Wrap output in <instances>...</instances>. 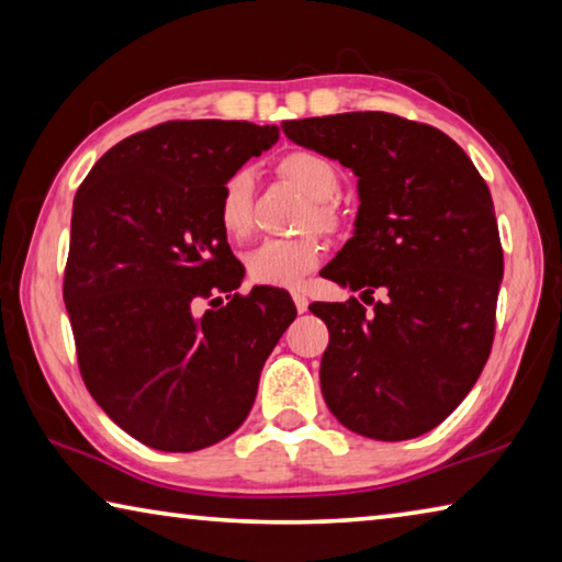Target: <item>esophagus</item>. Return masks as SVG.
<instances>
[{"instance_id":"obj_1","label":"esophagus","mask_w":562,"mask_h":562,"mask_svg":"<svg viewBox=\"0 0 562 562\" xmlns=\"http://www.w3.org/2000/svg\"><path fill=\"white\" fill-rule=\"evenodd\" d=\"M292 300H294V307H297L300 315H304V312H307V304H310L307 294H302V292H292Z\"/></svg>"}]
</instances>
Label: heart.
Returning a JSON list of instances; mask_svg holds the SVG:
<instances>
[{"label":"heart","instance_id":"heart-1","mask_svg":"<svg viewBox=\"0 0 562 562\" xmlns=\"http://www.w3.org/2000/svg\"><path fill=\"white\" fill-rule=\"evenodd\" d=\"M284 183H290L310 198V207L302 215V231L335 235L341 227V215L331 198L339 190V168L335 160L317 154L312 148H292L274 164ZM255 207V180L250 170H235L225 178L217 195V221L223 231L243 240L252 231ZM325 247L315 235L290 237V240H265L247 255V274L252 282L270 288H297L317 268Z\"/></svg>","mask_w":562,"mask_h":562}]
</instances>
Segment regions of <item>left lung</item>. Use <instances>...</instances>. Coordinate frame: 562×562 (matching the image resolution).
I'll list each match as a JSON object with an SVG mask.
<instances>
[{"label": "left lung", "mask_w": 562, "mask_h": 562, "mask_svg": "<svg viewBox=\"0 0 562 562\" xmlns=\"http://www.w3.org/2000/svg\"><path fill=\"white\" fill-rule=\"evenodd\" d=\"M297 146L355 170V237L325 274L357 297L315 302L329 345L319 384L349 431L406 441L439 426L496 335L503 247L486 180L443 131L384 111L282 121Z\"/></svg>", "instance_id": "left-lung-1"}]
</instances>
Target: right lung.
Instances as JSON below:
<instances>
[{"label":"right lung","mask_w":562,"mask_h":562,"mask_svg":"<svg viewBox=\"0 0 562 562\" xmlns=\"http://www.w3.org/2000/svg\"><path fill=\"white\" fill-rule=\"evenodd\" d=\"M278 138L247 121L158 123L106 150L74 198L64 302L83 384L150 449L231 436L297 317L280 290L235 292L245 270L217 221L225 178Z\"/></svg>","instance_id":"1"}]
</instances>
